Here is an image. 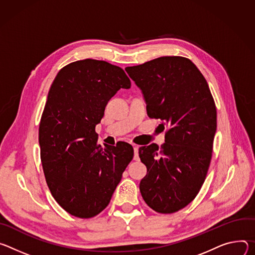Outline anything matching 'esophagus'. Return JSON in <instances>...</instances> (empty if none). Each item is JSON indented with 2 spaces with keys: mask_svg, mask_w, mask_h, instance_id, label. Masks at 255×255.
I'll return each mask as SVG.
<instances>
[{
  "mask_svg": "<svg viewBox=\"0 0 255 255\" xmlns=\"http://www.w3.org/2000/svg\"><path fill=\"white\" fill-rule=\"evenodd\" d=\"M132 147H133V151H134V157H133V159H134L135 161H137V160L139 159V158H138V146L133 145Z\"/></svg>",
  "mask_w": 255,
  "mask_h": 255,
  "instance_id": "esophagus-1",
  "label": "esophagus"
}]
</instances>
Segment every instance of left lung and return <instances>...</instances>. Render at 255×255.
Here are the masks:
<instances>
[{"label":"left lung","instance_id":"left-lung-1","mask_svg":"<svg viewBox=\"0 0 255 255\" xmlns=\"http://www.w3.org/2000/svg\"><path fill=\"white\" fill-rule=\"evenodd\" d=\"M126 71L142 90L149 118L166 127L160 148L138 149L147 167L140 194L155 212L175 213L194 200L209 170L217 129L213 95L200 70L183 56H161Z\"/></svg>","mask_w":255,"mask_h":255}]
</instances>
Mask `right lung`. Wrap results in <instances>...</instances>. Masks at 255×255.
I'll return each instance as SVG.
<instances>
[{
  "instance_id": "obj_1",
  "label": "right lung",
  "mask_w": 255,
  "mask_h": 255,
  "mask_svg": "<svg viewBox=\"0 0 255 255\" xmlns=\"http://www.w3.org/2000/svg\"><path fill=\"white\" fill-rule=\"evenodd\" d=\"M121 88H130L125 71L92 59L65 66L50 86L39 124L40 159L51 195L72 216L101 213L132 160L128 143L97 144L95 127Z\"/></svg>"
}]
</instances>
